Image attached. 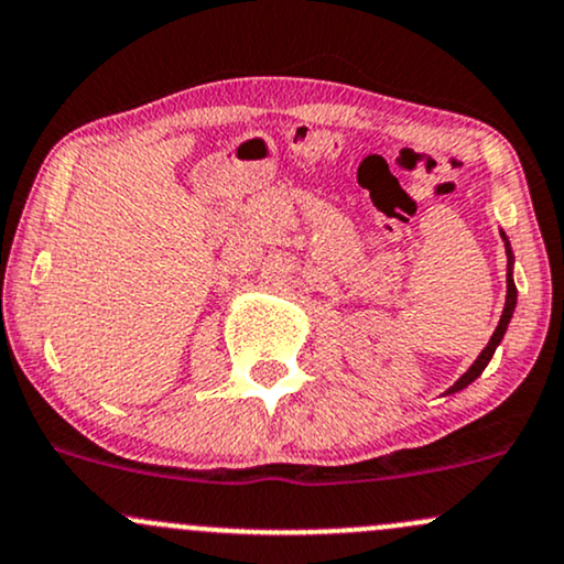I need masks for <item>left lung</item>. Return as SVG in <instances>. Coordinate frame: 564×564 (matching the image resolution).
I'll return each instance as SVG.
<instances>
[{
  "mask_svg": "<svg viewBox=\"0 0 564 564\" xmlns=\"http://www.w3.org/2000/svg\"><path fill=\"white\" fill-rule=\"evenodd\" d=\"M503 240H506V235H503ZM506 253H509V272H506V307H503V315H500V321H498V326H495V332H492L490 343H487V348L479 352V358H476V361L471 364V369H468V372L463 375L460 380H457L455 386L449 388L447 393L463 391V388H466V386H471V382L476 380V377H479L481 372H485V367H487V364H490V358H492L495 348H498L500 339H503L506 326H509L513 307H517V286H513V278H511V259H513V257H511V249H509V240H506Z\"/></svg>",
  "mask_w": 564,
  "mask_h": 564,
  "instance_id": "obj_1",
  "label": "left lung"
}]
</instances>
